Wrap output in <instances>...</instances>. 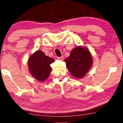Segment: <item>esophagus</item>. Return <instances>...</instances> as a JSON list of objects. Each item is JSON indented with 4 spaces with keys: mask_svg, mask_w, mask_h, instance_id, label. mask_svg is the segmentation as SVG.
Instances as JSON below:
<instances>
[{
    "mask_svg": "<svg viewBox=\"0 0 123 123\" xmlns=\"http://www.w3.org/2000/svg\"><path fill=\"white\" fill-rule=\"evenodd\" d=\"M57 59L58 60H60V61H62L63 59V57H58Z\"/></svg>",
    "mask_w": 123,
    "mask_h": 123,
    "instance_id": "1",
    "label": "esophagus"
}]
</instances>
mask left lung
Returning <instances> with one entry per match:
<instances>
[{"label":"left lung","instance_id":"obj_1","mask_svg":"<svg viewBox=\"0 0 123 123\" xmlns=\"http://www.w3.org/2000/svg\"><path fill=\"white\" fill-rule=\"evenodd\" d=\"M65 61L72 75L77 78L84 77L92 64L91 53L88 49L82 47L74 48Z\"/></svg>","mask_w":123,"mask_h":123}]
</instances>
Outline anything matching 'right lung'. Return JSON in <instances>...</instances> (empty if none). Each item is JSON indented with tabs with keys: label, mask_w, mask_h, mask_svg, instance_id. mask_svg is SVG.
Listing matches in <instances>:
<instances>
[{
	"label": "right lung",
	"mask_w": 123,
	"mask_h": 123,
	"mask_svg": "<svg viewBox=\"0 0 123 123\" xmlns=\"http://www.w3.org/2000/svg\"><path fill=\"white\" fill-rule=\"evenodd\" d=\"M54 62L53 58L46 56L42 51L38 50L29 58V71L36 79L44 81L50 76L51 71L50 64Z\"/></svg>",
	"instance_id": "right-lung-1"
}]
</instances>
